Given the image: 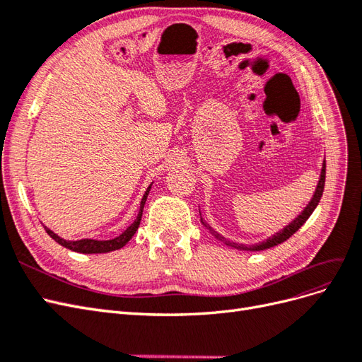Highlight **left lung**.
<instances>
[{"instance_id": "8db88e82", "label": "left lung", "mask_w": 362, "mask_h": 362, "mask_svg": "<svg viewBox=\"0 0 362 362\" xmlns=\"http://www.w3.org/2000/svg\"><path fill=\"white\" fill-rule=\"evenodd\" d=\"M325 177H326V164H325V161H323L320 180H319V184H317V189H315V192H314V196H313V199L310 201V204L305 206V210H303L298 217H296L291 223H288L286 228L281 229L279 233H276L275 235H272L270 238H267L266 242H262V243L246 246V245H238V243H234V242H228V240L223 238L221 234H217L210 225H208L206 222H204L202 217H201V222H202V225H204V226L208 229V231H210L216 238L222 240V242H225L228 246L240 249V250H264V249H269V247H273V246H278V245L286 242V240H288L296 231H298V229H299L306 221H308V217L313 214V211L315 210V206L319 205L320 198H322V194H323V189H325Z\"/></svg>"}]
</instances>
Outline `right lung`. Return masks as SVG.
Listing matches in <instances>:
<instances>
[{"instance_id":"1","label":"right lung","mask_w":362,"mask_h":362,"mask_svg":"<svg viewBox=\"0 0 362 362\" xmlns=\"http://www.w3.org/2000/svg\"><path fill=\"white\" fill-rule=\"evenodd\" d=\"M149 190H151V185L148 187V190L145 192L144 198H141V202H140V210H139V214L136 217V221L131 223L125 231L117 235L116 238H112V240H93V238H83V240H76V242H72V240H64L62 237H59L57 234H54L49 228L45 226V231L48 233V235L56 240V242L59 245H62L63 247L66 249H71L74 252H80V254H105V252H112V250H117L120 247H124L131 237H133L137 231V228L140 225V221H141V214H144V206H145V202H146V198L149 194Z\"/></svg>"}]
</instances>
